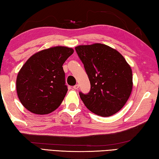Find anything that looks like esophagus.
Instances as JSON below:
<instances>
[{"label": "esophagus", "mask_w": 159, "mask_h": 159, "mask_svg": "<svg viewBox=\"0 0 159 159\" xmlns=\"http://www.w3.org/2000/svg\"><path fill=\"white\" fill-rule=\"evenodd\" d=\"M79 87H80V85L79 84H75L74 87H73V89H77Z\"/></svg>", "instance_id": "esophagus-1"}]
</instances>
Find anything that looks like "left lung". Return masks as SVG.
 <instances>
[{"label": "left lung", "mask_w": 159, "mask_h": 159, "mask_svg": "<svg viewBox=\"0 0 159 159\" xmlns=\"http://www.w3.org/2000/svg\"><path fill=\"white\" fill-rule=\"evenodd\" d=\"M75 51L84 64L91 84L89 93H79L85 106L103 117L116 113L132 92L130 66L118 51L105 44L78 46Z\"/></svg>", "instance_id": "left-lung-1"}]
</instances>
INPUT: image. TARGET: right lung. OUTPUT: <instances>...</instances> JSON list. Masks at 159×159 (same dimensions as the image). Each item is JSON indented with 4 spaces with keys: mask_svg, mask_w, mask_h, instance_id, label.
<instances>
[{
    "mask_svg": "<svg viewBox=\"0 0 159 159\" xmlns=\"http://www.w3.org/2000/svg\"><path fill=\"white\" fill-rule=\"evenodd\" d=\"M74 50L56 46L31 56L17 75L18 98L24 107L38 115L48 114L61 105L67 92L62 65Z\"/></svg>",
    "mask_w": 159,
    "mask_h": 159,
    "instance_id": "add662e5",
    "label": "right lung"
}]
</instances>
